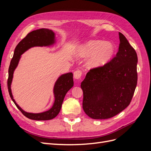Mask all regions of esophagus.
Listing matches in <instances>:
<instances>
[{
    "instance_id": "1",
    "label": "esophagus",
    "mask_w": 151,
    "mask_h": 151,
    "mask_svg": "<svg viewBox=\"0 0 151 151\" xmlns=\"http://www.w3.org/2000/svg\"><path fill=\"white\" fill-rule=\"evenodd\" d=\"M82 76V72L81 70H76L74 72V77L76 79H80Z\"/></svg>"
}]
</instances>
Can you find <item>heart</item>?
<instances>
[{"mask_svg":"<svg viewBox=\"0 0 151 151\" xmlns=\"http://www.w3.org/2000/svg\"><path fill=\"white\" fill-rule=\"evenodd\" d=\"M115 47L112 43L101 40H90L80 45L76 55L82 58L91 57L88 62L89 68H98L104 65L112 58Z\"/></svg>","mask_w":151,"mask_h":151,"instance_id":"b5f03b06","label":"heart"}]
</instances>
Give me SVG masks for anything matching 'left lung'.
I'll use <instances>...</instances> for the list:
<instances>
[{"mask_svg":"<svg viewBox=\"0 0 151 151\" xmlns=\"http://www.w3.org/2000/svg\"><path fill=\"white\" fill-rule=\"evenodd\" d=\"M119 38L116 56L104 66L90 70L81 84L83 109L93 119L118 115L129 106L135 92L137 55L124 35L119 33Z\"/></svg>","mask_w":151,"mask_h":151,"instance_id":"1","label":"left lung"}]
</instances>
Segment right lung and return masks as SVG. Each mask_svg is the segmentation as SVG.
Returning <instances> with one entry per match:
<instances>
[{
	"label": "right lung",
	"mask_w": 151,
	"mask_h": 151,
	"mask_svg": "<svg viewBox=\"0 0 151 151\" xmlns=\"http://www.w3.org/2000/svg\"><path fill=\"white\" fill-rule=\"evenodd\" d=\"M56 42L55 34L49 29L42 28L30 32L26 37L22 39L16 46L14 55L9 68V77L7 80V88L9 93L12 101L17 108L27 118L35 120H49L56 117L60 111L62 104L65 94L74 86L73 74L68 72L63 74L58 77L53 87V94L55 101L53 106L48 110L42 113H33L24 111L15 101L13 98L11 91V84L14 72L18 65L21 55L27 50L35 47H50Z\"/></svg>",
	"instance_id": "add662e5"
}]
</instances>
